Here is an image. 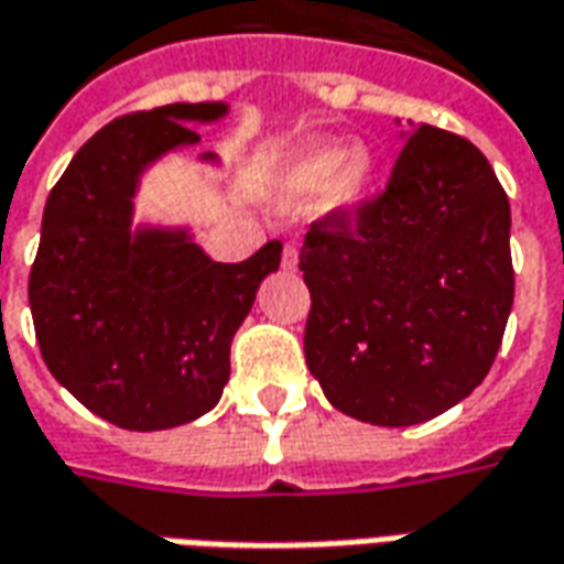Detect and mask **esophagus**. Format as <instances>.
Instances as JSON below:
<instances>
[{
    "label": "esophagus",
    "mask_w": 564,
    "mask_h": 564,
    "mask_svg": "<svg viewBox=\"0 0 564 564\" xmlns=\"http://www.w3.org/2000/svg\"><path fill=\"white\" fill-rule=\"evenodd\" d=\"M283 269L286 271H293L295 269V262H299V250H295L293 243H286V247H283Z\"/></svg>",
    "instance_id": "34e87169"
}]
</instances>
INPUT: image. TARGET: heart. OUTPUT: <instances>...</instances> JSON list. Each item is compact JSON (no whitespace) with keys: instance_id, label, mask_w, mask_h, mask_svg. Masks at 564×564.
<instances>
[{"instance_id":"1","label":"heart","mask_w":564,"mask_h":564,"mask_svg":"<svg viewBox=\"0 0 564 564\" xmlns=\"http://www.w3.org/2000/svg\"><path fill=\"white\" fill-rule=\"evenodd\" d=\"M372 176L376 159L369 149H348L338 140H314L302 145L283 167L278 180V200L290 210L326 200L333 214H350L364 204Z\"/></svg>"}]
</instances>
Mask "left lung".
I'll return each instance as SVG.
<instances>
[{
    "label": "left lung",
    "mask_w": 564,
    "mask_h": 564,
    "mask_svg": "<svg viewBox=\"0 0 564 564\" xmlns=\"http://www.w3.org/2000/svg\"><path fill=\"white\" fill-rule=\"evenodd\" d=\"M384 195L302 243L305 364L378 427L421 424L488 376L513 308L510 200L470 140L409 124Z\"/></svg>",
    "instance_id": "left-lung-1"
}]
</instances>
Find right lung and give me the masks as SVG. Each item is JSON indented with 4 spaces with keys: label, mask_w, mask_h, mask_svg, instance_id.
<instances>
[{
    "label": "right lung",
    "mask_w": 564,
    "mask_h": 564,
    "mask_svg": "<svg viewBox=\"0 0 564 564\" xmlns=\"http://www.w3.org/2000/svg\"><path fill=\"white\" fill-rule=\"evenodd\" d=\"M228 104H171L116 118L51 188L30 271L42 360L78 403L124 431H167L210 412L228 350L281 241L243 262H214L186 226L133 223L143 173L198 145ZM200 164L219 167L216 152Z\"/></svg>",
    "instance_id": "add662e5"
}]
</instances>
